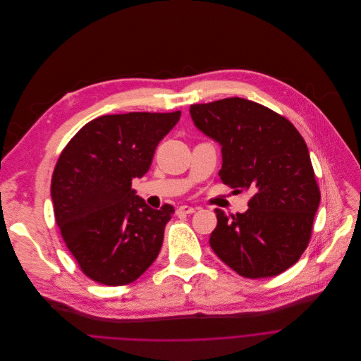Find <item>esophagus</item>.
I'll list each match as a JSON object with an SVG mask.
<instances>
[{"label":"esophagus","mask_w":361,"mask_h":361,"mask_svg":"<svg viewBox=\"0 0 361 361\" xmlns=\"http://www.w3.org/2000/svg\"><path fill=\"white\" fill-rule=\"evenodd\" d=\"M195 212H196V209L192 207V206H188V204L179 206V207L176 209V213H178V214H192V213H195Z\"/></svg>","instance_id":"1"}]
</instances>
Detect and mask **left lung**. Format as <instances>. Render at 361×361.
Wrapping results in <instances>:
<instances>
[{"instance_id": "left-lung-1", "label": "left lung", "mask_w": 361, "mask_h": 361, "mask_svg": "<svg viewBox=\"0 0 361 361\" xmlns=\"http://www.w3.org/2000/svg\"><path fill=\"white\" fill-rule=\"evenodd\" d=\"M190 116L221 143L222 182L252 193L245 213L214 210L210 247L243 277L280 274L306 250L320 203L303 136L289 119L243 98L190 105Z\"/></svg>"}]
</instances>
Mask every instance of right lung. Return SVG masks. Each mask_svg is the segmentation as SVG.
I'll use <instances>...</instances> for the list:
<instances>
[{
  "instance_id": "add662e5",
  "label": "right lung",
  "mask_w": 361,
  "mask_h": 361,
  "mask_svg": "<svg viewBox=\"0 0 361 361\" xmlns=\"http://www.w3.org/2000/svg\"><path fill=\"white\" fill-rule=\"evenodd\" d=\"M180 111L102 115L61 152L51 180L61 236L84 274L106 286L135 281L155 262L175 209L149 207L132 179L149 171Z\"/></svg>"
}]
</instances>
